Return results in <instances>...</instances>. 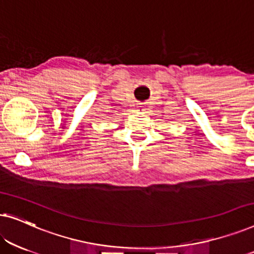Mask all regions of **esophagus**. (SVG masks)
<instances>
[{
    "label": "esophagus",
    "mask_w": 254,
    "mask_h": 254,
    "mask_svg": "<svg viewBox=\"0 0 254 254\" xmlns=\"http://www.w3.org/2000/svg\"><path fill=\"white\" fill-rule=\"evenodd\" d=\"M137 109H138V111H140V110L142 109V107H141V106H138V107H137Z\"/></svg>",
    "instance_id": "obj_1"
}]
</instances>
